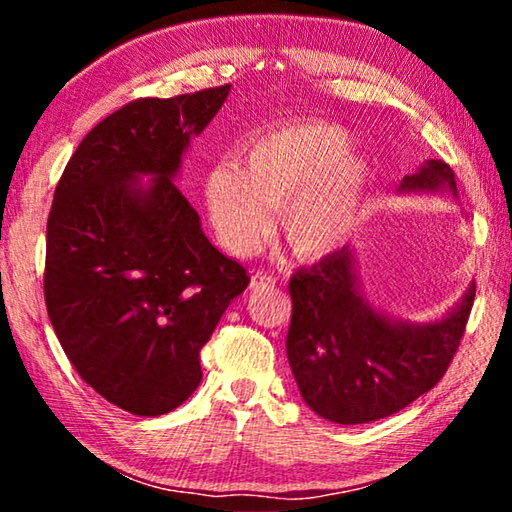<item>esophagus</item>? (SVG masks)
Returning <instances> with one entry per match:
<instances>
[{"label":"esophagus","instance_id":"1","mask_svg":"<svg viewBox=\"0 0 512 512\" xmlns=\"http://www.w3.org/2000/svg\"><path fill=\"white\" fill-rule=\"evenodd\" d=\"M275 277L271 275V273H262V271H259V273H255L253 275V280H250V287H253V289H259V287H275Z\"/></svg>","mask_w":512,"mask_h":512}]
</instances>
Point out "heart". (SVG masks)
Wrapping results in <instances>:
<instances>
[{"instance_id": "obj_1", "label": "heart", "mask_w": 512, "mask_h": 512, "mask_svg": "<svg viewBox=\"0 0 512 512\" xmlns=\"http://www.w3.org/2000/svg\"><path fill=\"white\" fill-rule=\"evenodd\" d=\"M354 137L329 121H302L250 140L239 167L223 162L205 178V205L221 244L248 255L271 230V207L291 253L320 259L357 228L372 169L350 153Z\"/></svg>"}]
</instances>
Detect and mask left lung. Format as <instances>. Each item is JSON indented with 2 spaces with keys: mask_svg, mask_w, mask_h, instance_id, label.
Wrapping results in <instances>:
<instances>
[{
  "mask_svg": "<svg viewBox=\"0 0 512 512\" xmlns=\"http://www.w3.org/2000/svg\"><path fill=\"white\" fill-rule=\"evenodd\" d=\"M397 192L458 198L443 160L420 164ZM357 266L354 248L343 246L289 282V366L309 409L336 424L388 418L431 391L458 350L476 293L470 282L443 318L411 323L370 305Z\"/></svg>",
  "mask_w": 512,
  "mask_h": 512,
  "instance_id": "8db88e82",
  "label": "left lung"
}]
</instances>
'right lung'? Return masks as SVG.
I'll use <instances>...</instances> for the list:
<instances>
[{
	"label": "right lung",
	"mask_w": 512,
	"mask_h": 512,
	"mask_svg": "<svg viewBox=\"0 0 512 512\" xmlns=\"http://www.w3.org/2000/svg\"><path fill=\"white\" fill-rule=\"evenodd\" d=\"M228 94L221 85L119 108L85 135L54 192L49 320L85 384L133 415L169 413L196 391L198 354L250 282L176 185Z\"/></svg>",
	"instance_id": "add662e5"
}]
</instances>
